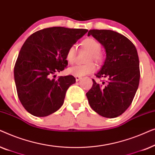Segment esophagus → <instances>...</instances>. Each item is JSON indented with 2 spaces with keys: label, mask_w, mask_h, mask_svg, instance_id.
Returning a JSON list of instances; mask_svg holds the SVG:
<instances>
[{
  "label": "esophagus",
  "mask_w": 155,
  "mask_h": 155,
  "mask_svg": "<svg viewBox=\"0 0 155 155\" xmlns=\"http://www.w3.org/2000/svg\"><path fill=\"white\" fill-rule=\"evenodd\" d=\"M75 80H76V81H77V82H78V81H79V80H80L82 79L81 77H78V76H75Z\"/></svg>",
  "instance_id": "34e87169"
}]
</instances>
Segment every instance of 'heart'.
Wrapping results in <instances>:
<instances>
[{"label":"heart","instance_id":"b5f03b06","mask_svg":"<svg viewBox=\"0 0 155 155\" xmlns=\"http://www.w3.org/2000/svg\"><path fill=\"white\" fill-rule=\"evenodd\" d=\"M82 45L84 48L91 53L89 61L94 60L96 62H100L101 56L99 51H101V44L93 38H87L82 41ZM66 60L71 64L75 62V47L74 46H70L66 52ZM94 65L89 63L85 65H78L71 67L68 69V73L71 75L82 77L93 73L95 71Z\"/></svg>","mask_w":155,"mask_h":155}]
</instances>
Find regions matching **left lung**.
<instances>
[{"instance_id":"obj_1","label":"left lung","mask_w":155,"mask_h":155,"mask_svg":"<svg viewBox=\"0 0 155 155\" xmlns=\"http://www.w3.org/2000/svg\"><path fill=\"white\" fill-rule=\"evenodd\" d=\"M90 35L104 46L107 54L95 75L107 81L99 84L92 80L86 96L95 112L106 118H116L130 107L138 88L140 73L137 49L128 38L116 31L91 29L87 34Z\"/></svg>"}]
</instances>
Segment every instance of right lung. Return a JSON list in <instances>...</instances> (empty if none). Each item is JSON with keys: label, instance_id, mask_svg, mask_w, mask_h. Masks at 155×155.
Here are the masks:
<instances>
[{"label": "right lung", "instance_id": "add662e5", "mask_svg": "<svg viewBox=\"0 0 155 155\" xmlns=\"http://www.w3.org/2000/svg\"><path fill=\"white\" fill-rule=\"evenodd\" d=\"M87 31L54 27L36 31L25 41L15 65L14 78L19 99L31 115L45 117L63 104L66 91L75 83V78L51 77L67 66L68 49Z\"/></svg>", "mask_w": 155, "mask_h": 155}]
</instances>
